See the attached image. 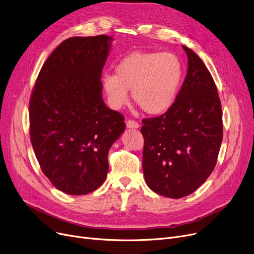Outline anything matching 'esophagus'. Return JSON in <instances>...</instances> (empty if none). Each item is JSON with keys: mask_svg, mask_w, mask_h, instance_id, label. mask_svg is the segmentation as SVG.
<instances>
[{"mask_svg": "<svg viewBox=\"0 0 254 254\" xmlns=\"http://www.w3.org/2000/svg\"><path fill=\"white\" fill-rule=\"evenodd\" d=\"M127 127L128 128H138L140 126H139V124L136 122V120H134V119H128L127 122Z\"/></svg>", "mask_w": 254, "mask_h": 254, "instance_id": "34e87169", "label": "esophagus"}]
</instances>
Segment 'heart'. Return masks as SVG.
<instances>
[{"label": "heart", "instance_id": "1", "mask_svg": "<svg viewBox=\"0 0 254 254\" xmlns=\"http://www.w3.org/2000/svg\"><path fill=\"white\" fill-rule=\"evenodd\" d=\"M183 77L181 60L173 52L134 51L115 65V75L105 73L102 84L118 108L127 101V90L140 109L149 115L165 113L174 104Z\"/></svg>", "mask_w": 254, "mask_h": 254}]
</instances>
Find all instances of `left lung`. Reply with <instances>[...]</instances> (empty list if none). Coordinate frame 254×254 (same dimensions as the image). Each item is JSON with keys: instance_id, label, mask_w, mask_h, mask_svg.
<instances>
[{"instance_id": "8db88e82", "label": "left lung", "mask_w": 254, "mask_h": 254, "mask_svg": "<svg viewBox=\"0 0 254 254\" xmlns=\"http://www.w3.org/2000/svg\"><path fill=\"white\" fill-rule=\"evenodd\" d=\"M189 69L166 113L143 119V173L154 192L180 198L192 193L214 170L223 135L221 103L207 66L182 46Z\"/></svg>"}]
</instances>
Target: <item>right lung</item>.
<instances>
[{
    "mask_svg": "<svg viewBox=\"0 0 254 254\" xmlns=\"http://www.w3.org/2000/svg\"><path fill=\"white\" fill-rule=\"evenodd\" d=\"M111 38L72 37L48 57L30 100V137L43 174L69 194L99 189L108 152L125 130V117L102 99V70Z\"/></svg>",
    "mask_w": 254,
    "mask_h": 254,
    "instance_id": "obj_1",
    "label": "right lung"
}]
</instances>
